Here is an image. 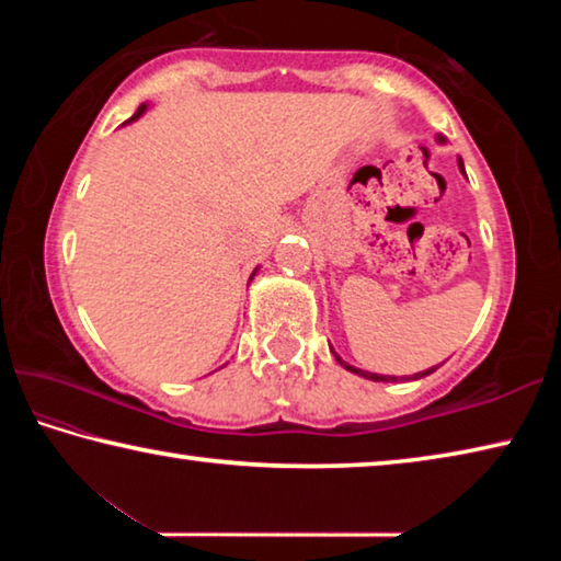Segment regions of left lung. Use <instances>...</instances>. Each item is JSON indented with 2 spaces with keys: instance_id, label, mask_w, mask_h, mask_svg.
<instances>
[{
  "instance_id": "obj_1",
  "label": "left lung",
  "mask_w": 561,
  "mask_h": 561,
  "mask_svg": "<svg viewBox=\"0 0 561 561\" xmlns=\"http://www.w3.org/2000/svg\"><path fill=\"white\" fill-rule=\"evenodd\" d=\"M438 144H445V138L443 136H438ZM458 168H460V173L465 175V165H462V158H458ZM331 348V346H329ZM331 354H334V358L339 360L341 366L346 368V371H351V374H356V376H364V378H368V381H383V383H391V381H398L396 376H381V374H371V371H360V368H356V366H351V364H346L344 358H341L334 348H331ZM435 368L438 366H433V368H425V371H421V374H413V376H403L401 381H417V378H425V376H431Z\"/></svg>"
}]
</instances>
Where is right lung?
<instances>
[{"instance_id": "obj_1", "label": "right lung", "mask_w": 561, "mask_h": 561, "mask_svg": "<svg viewBox=\"0 0 561 561\" xmlns=\"http://www.w3.org/2000/svg\"><path fill=\"white\" fill-rule=\"evenodd\" d=\"M146 111H148V103H140V106H138V111H136V113H133V116H130V118H128L126 123H123V126H128V123H133V121H138L140 116H144V113H146ZM254 274H257V270H254V272H252V277H254ZM252 277H250V279H252Z\"/></svg>"}]
</instances>
